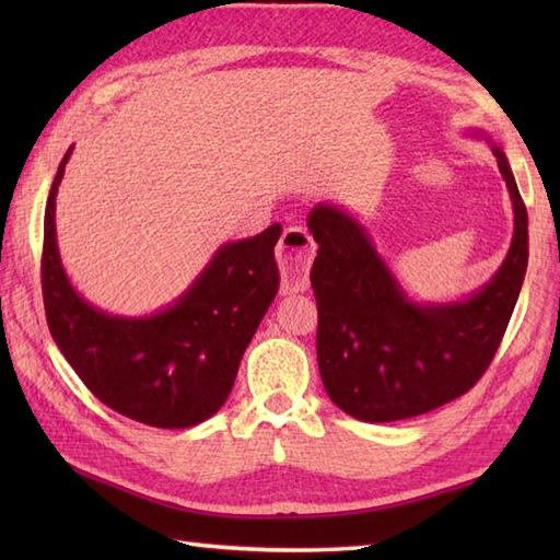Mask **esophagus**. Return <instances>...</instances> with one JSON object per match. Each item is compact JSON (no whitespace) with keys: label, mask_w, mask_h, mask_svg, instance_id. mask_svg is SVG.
<instances>
[{"label":"esophagus","mask_w":560,"mask_h":560,"mask_svg":"<svg viewBox=\"0 0 560 560\" xmlns=\"http://www.w3.org/2000/svg\"><path fill=\"white\" fill-rule=\"evenodd\" d=\"M315 257V243L311 233L299 225L283 231L279 241V265H281V293H301L311 287V261Z\"/></svg>","instance_id":"1"}]
</instances>
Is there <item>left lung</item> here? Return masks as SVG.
I'll return each mask as SVG.
<instances>
[{
	"label": "left lung",
	"instance_id": "left-lung-1",
	"mask_svg": "<svg viewBox=\"0 0 560 560\" xmlns=\"http://www.w3.org/2000/svg\"><path fill=\"white\" fill-rule=\"evenodd\" d=\"M493 156L513 199V243L493 279L457 303L409 301L347 211L317 205L307 217L319 245L311 269L319 375L353 419L387 423L433 411L469 392L491 365L529 257L525 201L503 149L493 147Z\"/></svg>",
	"mask_w": 560,
	"mask_h": 560
}]
</instances>
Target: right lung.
Returning <instances> with one entry per match:
<instances>
[{
    "label": "right lung",
    "instance_id": "right-lung-1",
    "mask_svg": "<svg viewBox=\"0 0 560 560\" xmlns=\"http://www.w3.org/2000/svg\"><path fill=\"white\" fill-rule=\"evenodd\" d=\"M43 223V303L59 351L105 407L153 428H189L229 399L249 339L279 291L281 225L225 243L180 299L149 317H117L71 289L57 249L55 197Z\"/></svg>",
    "mask_w": 560,
    "mask_h": 560
}]
</instances>
